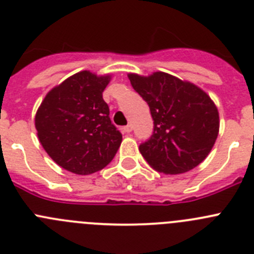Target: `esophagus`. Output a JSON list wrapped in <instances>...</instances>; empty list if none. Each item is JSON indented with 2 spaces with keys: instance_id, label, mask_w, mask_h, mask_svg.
<instances>
[{
  "instance_id": "esophagus-1",
  "label": "esophagus",
  "mask_w": 254,
  "mask_h": 254,
  "mask_svg": "<svg viewBox=\"0 0 254 254\" xmlns=\"http://www.w3.org/2000/svg\"><path fill=\"white\" fill-rule=\"evenodd\" d=\"M131 130H132L131 125H127V127H123V131H124L125 134H130V132H131Z\"/></svg>"
}]
</instances>
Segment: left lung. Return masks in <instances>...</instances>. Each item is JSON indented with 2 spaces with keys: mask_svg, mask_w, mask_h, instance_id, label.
Here are the masks:
<instances>
[{
  "mask_svg": "<svg viewBox=\"0 0 254 254\" xmlns=\"http://www.w3.org/2000/svg\"><path fill=\"white\" fill-rule=\"evenodd\" d=\"M132 89L148 103L154 130L140 144L144 159L168 175L191 170L207 158L218 131L219 115L212 99L194 84L165 72L127 75Z\"/></svg>",
  "mask_w": 254,
  "mask_h": 254,
  "instance_id": "obj_1",
  "label": "left lung"
}]
</instances>
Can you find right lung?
<instances>
[{"mask_svg":"<svg viewBox=\"0 0 254 254\" xmlns=\"http://www.w3.org/2000/svg\"><path fill=\"white\" fill-rule=\"evenodd\" d=\"M110 76L80 71L45 96L35 116L40 143L51 159L80 175L114 159L123 135L110 120L103 91Z\"/></svg>","mask_w":254,"mask_h":254,"instance_id":"add662e5","label":"right lung"}]
</instances>
